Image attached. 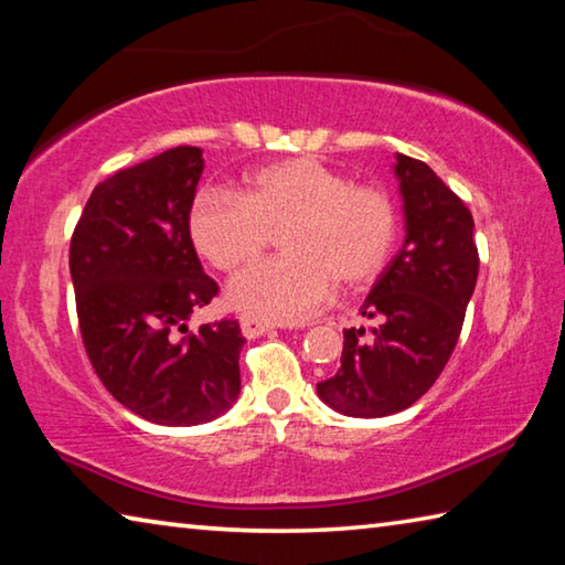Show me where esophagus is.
<instances>
[{
  "mask_svg": "<svg viewBox=\"0 0 565 565\" xmlns=\"http://www.w3.org/2000/svg\"><path fill=\"white\" fill-rule=\"evenodd\" d=\"M238 323H242V333L246 339H256V337H264V333L274 331L269 321L254 317V313H242V317H238Z\"/></svg>",
  "mask_w": 565,
  "mask_h": 565,
  "instance_id": "34e87169",
  "label": "esophagus"
}]
</instances>
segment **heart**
<instances>
[{"label": "heart", "mask_w": 565, "mask_h": 565, "mask_svg": "<svg viewBox=\"0 0 565 565\" xmlns=\"http://www.w3.org/2000/svg\"><path fill=\"white\" fill-rule=\"evenodd\" d=\"M289 254L256 264L228 289L236 306L271 321H301L337 284L356 291L376 281L394 254L398 209L379 184H356L311 157L274 161L246 177L244 191L204 189L189 212L196 252L218 271L259 259L284 228Z\"/></svg>", "instance_id": "1"}]
</instances>
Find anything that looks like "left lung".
Returning a JSON list of instances; mask_svg holds the SVG:
<instances>
[{
	"label": "left lung",
	"mask_w": 565,
	"mask_h": 565,
	"mask_svg": "<svg viewBox=\"0 0 565 565\" xmlns=\"http://www.w3.org/2000/svg\"><path fill=\"white\" fill-rule=\"evenodd\" d=\"M406 242L379 276L361 317L381 319L343 331L341 369L317 386L339 414L391 416L408 408L441 376L461 337L478 276L473 216L424 161L398 154Z\"/></svg>",
	"instance_id": "obj_1"
}]
</instances>
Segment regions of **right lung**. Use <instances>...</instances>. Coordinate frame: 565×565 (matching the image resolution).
<instances>
[{
  "label": "right lung",
  "mask_w": 565,
  "mask_h": 565,
  "mask_svg": "<svg viewBox=\"0 0 565 565\" xmlns=\"http://www.w3.org/2000/svg\"><path fill=\"white\" fill-rule=\"evenodd\" d=\"M202 149L177 147L99 181L70 246L76 319L104 388L161 426H194L242 388L236 319L189 331L218 294L189 234Z\"/></svg>",
  "instance_id": "add662e5"
}]
</instances>
